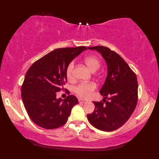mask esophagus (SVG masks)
I'll use <instances>...</instances> for the list:
<instances>
[{"instance_id": "1", "label": "esophagus", "mask_w": 159, "mask_h": 159, "mask_svg": "<svg viewBox=\"0 0 159 159\" xmlns=\"http://www.w3.org/2000/svg\"><path fill=\"white\" fill-rule=\"evenodd\" d=\"M79 102L80 103H85V102H86L87 101H86V100L83 99H79Z\"/></svg>"}]
</instances>
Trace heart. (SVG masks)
Instances as JSON below:
<instances>
[{"mask_svg":"<svg viewBox=\"0 0 159 159\" xmlns=\"http://www.w3.org/2000/svg\"><path fill=\"white\" fill-rule=\"evenodd\" d=\"M84 62L91 71L95 72L99 68L101 62L99 57L95 55H88L85 57ZM73 68H74V62L72 61L68 65L66 68V76L68 80L73 79ZM97 85L93 82L80 83L74 88V91L79 97L82 98H87L90 97L91 93L96 89Z\"/></svg>","mask_w":159,"mask_h":159,"instance_id":"1","label":"heart"}]
</instances>
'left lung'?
Listing matches in <instances>:
<instances>
[{
  "label": "left lung",
  "instance_id": "obj_1",
  "mask_svg": "<svg viewBox=\"0 0 159 159\" xmlns=\"http://www.w3.org/2000/svg\"><path fill=\"white\" fill-rule=\"evenodd\" d=\"M88 48L101 53L107 62V75L99 91L103 102H93L95 109L87 118L100 130H115L128 120L137 105V77L117 52L104 46Z\"/></svg>",
  "mask_w": 159,
  "mask_h": 159
}]
</instances>
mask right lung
Returning <instances> with one entry per match:
<instances>
[{
	"label": "right lung",
	"mask_w": 159,
	"mask_h": 159,
	"mask_svg": "<svg viewBox=\"0 0 159 159\" xmlns=\"http://www.w3.org/2000/svg\"><path fill=\"white\" fill-rule=\"evenodd\" d=\"M87 50L86 47L59 48L34 62L26 73L21 98L26 112L38 126L55 129L66 124L71 109L79 103L75 96L57 99L67 82L68 65Z\"/></svg>",
	"instance_id": "obj_1"
}]
</instances>
